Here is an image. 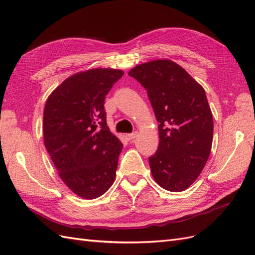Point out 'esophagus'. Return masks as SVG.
I'll return each mask as SVG.
<instances>
[{
    "label": "esophagus",
    "mask_w": 255,
    "mask_h": 255,
    "mask_svg": "<svg viewBox=\"0 0 255 255\" xmlns=\"http://www.w3.org/2000/svg\"><path fill=\"white\" fill-rule=\"evenodd\" d=\"M137 135H138V133H137V132H134V133L128 134V135H127V138H128V140H133L134 138H136V137H137Z\"/></svg>",
    "instance_id": "1"
}]
</instances>
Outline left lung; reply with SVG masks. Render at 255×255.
I'll list each match as a JSON object with an SVG mask.
<instances>
[{"instance_id":"1","label":"left lung","mask_w":255,"mask_h":255,"mask_svg":"<svg viewBox=\"0 0 255 255\" xmlns=\"http://www.w3.org/2000/svg\"><path fill=\"white\" fill-rule=\"evenodd\" d=\"M128 75L145 88L159 123L158 148L149 157L154 180L169 191L187 189L212 149L213 115L203 87L168 59L136 66Z\"/></svg>"}]
</instances>
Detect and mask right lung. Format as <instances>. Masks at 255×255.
Here are the masks:
<instances>
[{
    "instance_id": "add662e5",
    "label": "right lung",
    "mask_w": 255,
    "mask_h": 255,
    "mask_svg": "<svg viewBox=\"0 0 255 255\" xmlns=\"http://www.w3.org/2000/svg\"><path fill=\"white\" fill-rule=\"evenodd\" d=\"M123 74L102 68L76 73L44 106L45 149L60 179L84 199L102 196L115 181L123 144L107 127L104 101Z\"/></svg>"
}]
</instances>
